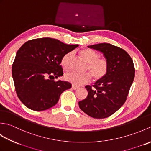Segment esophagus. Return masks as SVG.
<instances>
[{
  "label": "esophagus",
  "mask_w": 151,
  "mask_h": 151,
  "mask_svg": "<svg viewBox=\"0 0 151 151\" xmlns=\"http://www.w3.org/2000/svg\"><path fill=\"white\" fill-rule=\"evenodd\" d=\"M78 88H79L78 87V86H74V85L72 86V89H75V90H76V89H78Z\"/></svg>",
  "instance_id": "esophagus-1"
}]
</instances>
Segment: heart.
Instances as JSON below:
<instances>
[{
  "instance_id": "heart-1",
  "label": "heart",
  "mask_w": 151,
  "mask_h": 151,
  "mask_svg": "<svg viewBox=\"0 0 151 151\" xmlns=\"http://www.w3.org/2000/svg\"><path fill=\"white\" fill-rule=\"evenodd\" d=\"M79 54L81 58L88 64L87 70L89 74H79L74 71L67 72L65 75L67 81L73 85L81 86L90 81L91 76L95 81H99L106 75L109 69V64L106 59L99 58V55L97 52L88 49L81 50ZM71 58V52L63 56L61 60V65L63 69L68 70L69 69Z\"/></svg>"
}]
</instances>
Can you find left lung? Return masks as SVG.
I'll use <instances>...</instances> for the list:
<instances>
[{"instance_id": "8db88e82", "label": "left lung", "mask_w": 151, "mask_h": 151, "mask_svg": "<svg viewBox=\"0 0 151 151\" xmlns=\"http://www.w3.org/2000/svg\"><path fill=\"white\" fill-rule=\"evenodd\" d=\"M88 48L102 53L108 64V71L93 87L86 86V99L79 101L80 108L96 119H104L117 111L127 100L135 76L133 61L126 51L110 43H99Z\"/></svg>"}]
</instances>
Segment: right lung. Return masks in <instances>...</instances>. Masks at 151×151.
I'll return each mask as SVG.
<instances>
[{
  "label": "right lung",
  "instance_id": "1",
  "mask_svg": "<svg viewBox=\"0 0 151 151\" xmlns=\"http://www.w3.org/2000/svg\"><path fill=\"white\" fill-rule=\"evenodd\" d=\"M77 47L50 37L32 40L21 47L12 72L17 95L27 108L47 110L57 104L64 91L71 88L68 82L54 79L63 75L60 65L63 56Z\"/></svg>",
  "mask_w": 151,
  "mask_h": 151
}]
</instances>
